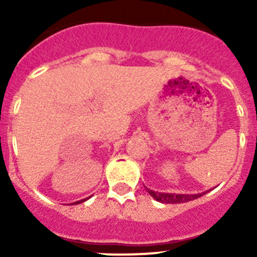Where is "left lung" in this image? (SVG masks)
I'll return each mask as SVG.
<instances>
[{
  "label": "left lung",
  "mask_w": 257,
  "mask_h": 257,
  "mask_svg": "<svg viewBox=\"0 0 257 257\" xmlns=\"http://www.w3.org/2000/svg\"><path fill=\"white\" fill-rule=\"evenodd\" d=\"M147 191L149 193V195H152L153 198L157 201L163 204H181V203H188V201L195 200V199L200 198V196L205 195L206 193H209V190L204 191L200 194H173V193H159V191H154L152 189L147 188Z\"/></svg>",
  "instance_id": "8db88e82"
}]
</instances>
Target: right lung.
<instances>
[{
	"label": "right lung",
	"instance_id": "1",
	"mask_svg": "<svg viewBox=\"0 0 257 257\" xmlns=\"http://www.w3.org/2000/svg\"><path fill=\"white\" fill-rule=\"evenodd\" d=\"M88 199H89V198H87V199H82V200H79V201H76V203H73V205H77V204H80V203H83V201L88 200Z\"/></svg>",
	"mask_w": 257,
	"mask_h": 257
}]
</instances>
